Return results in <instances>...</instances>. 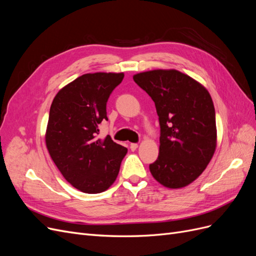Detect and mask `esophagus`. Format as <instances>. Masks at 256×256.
Returning <instances> with one entry per match:
<instances>
[{
    "mask_svg": "<svg viewBox=\"0 0 256 256\" xmlns=\"http://www.w3.org/2000/svg\"><path fill=\"white\" fill-rule=\"evenodd\" d=\"M138 148V143H131L130 144V150H136Z\"/></svg>",
    "mask_w": 256,
    "mask_h": 256,
    "instance_id": "1",
    "label": "esophagus"
}]
</instances>
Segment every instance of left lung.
<instances>
[{
  "instance_id": "left-lung-1",
  "label": "left lung",
  "mask_w": 256,
  "mask_h": 256,
  "mask_svg": "<svg viewBox=\"0 0 256 256\" xmlns=\"http://www.w3.org/2000/svg\"><path fill=\"white\" fill-rule=\"evenodd\" d=\"M154 100L160 124L152 177L170 189L194 182L210 162L216 146L212 99L202 84L175 69H156L134 76Z\"/></svg>"
}]
</instances>
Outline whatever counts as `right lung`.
<instances>
[{
  "label": "right lung",
  "instance_id": "obj_1",
  "mask_svg": "<svg viewBox=\"0 0 256 256\" xmlns=\"http://www.w3.org/2000/svg\"><path fill=\"white\" fill-rule=\"evenodd\" d=\"M124 74H85L54 97L49 113L46 145L65 180L84 193H100L118 175L127 148L110 136L97 138L106 118V102Z\"/></svg>",
  "mask_w": 256,
  "mask_h": 256
}]
</instances>
